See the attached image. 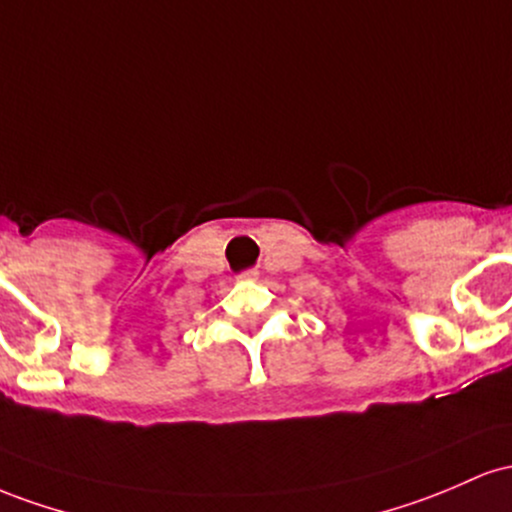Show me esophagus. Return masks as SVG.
<instances>
[{
    "instance_id": "obj_1",
    "label": "esophagus",
    "mask_w": 512,
    "mask_h": 512,
    "mask_svg": "<svg viewBox=\"0 0 512 512\" xmlns=\"http://www.w3.org/2000/svg\"><path fill=\"white\" fill-rule=\"evenodd\" d=\"M256 275H258L256 271H244V273H239V278H241V280H254Z\"/></svg>"
}]
</instances>
